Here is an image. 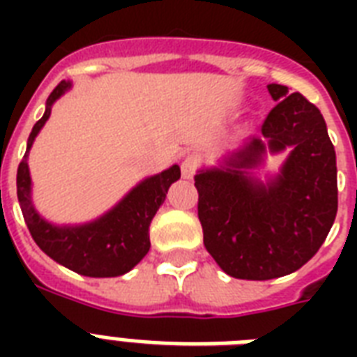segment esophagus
<instances>
[{
	"instance_id": "1",
	"label": "esophagus",
	"mask_w": 357,
	"mask_h": 357,
	"mask_svg": "<svg viewBox=\"0 0 357 357\" xmlns=\"http://www.w3.org/2000/svg\"><path fill=\"white\" fill-rule=\"evenodd\" d=\"M198 167H200V161H198L195 155L185 157L183 162H181V176H183L185 179H192L195 178V174L198 172Z\"/></svg>"
}]
</instances>
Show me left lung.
Masks as SVG:
<instances>
[{
  "label": "left lung",
  "instance_id": "obj_1",
  "mask_svg": "<svg viewBox=\"0 0 357 357\" xmlns=\"http://www.w3.org/2000/svg\"><path fill=\"white\" fill-rule=\"evenodd\" d=\"M276 105L261 133L272 151L293 148L276 181L254 185L241 172L261 161L254 139L224 170L195 178L206 250L238 280H272L298 271L319 252L337 215V165L321 111L300 92L266 85Z\"/></svg>",
  "mask_w": 357,
  "mask_h": 357
}]
</instances>
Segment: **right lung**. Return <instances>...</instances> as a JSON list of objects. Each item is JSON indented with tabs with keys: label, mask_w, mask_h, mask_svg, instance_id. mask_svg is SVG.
<instances>
[{
	"label": "right lung",
	"mask_w": 357,
	"mask_h": 357,
	"mask_svg": "<svg viewBox=\"0 0 357 357\" xmlns=\"http://www.w3.org/2000/svg\"><path fill=\"white\" fill-rule=\"evenodd\" d=\"M70 83L61 81L47 98L46 113L33 126L27 140V151L16 174V190L22 215L29 228L31 237L44 254L70 271L91 278L122 276L131 271L150 250V224L157 209L167 198L168 187L179 179L178 165L157 174L135 187L113 211L96 222L79 228H57L38 217L31 206V178L27 168V153L36 133L52 113V103L63 94Z\"/></svg>",
	"instance_id": "add662e5"
}]
</instances>
